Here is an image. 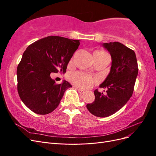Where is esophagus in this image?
Instances as JSON below:
<instances>
[{
  "label": "esophagus",
  "instance_id": "obj_1",
  "mask_svg": "<svg viewBox=\"0 0 156 156\" xmlns=\"http://www.w3.org/2000/svg\"><path fill=\"white\" fill-rule=\"evenodd\" d=\"M77 90L79 92V93H80L81 94H83L85 92V91L83 90H82V89H80V88H77Z\"/></svg>",
  "mask_w": 156,
  "mask_h": 156
}]
</instances>
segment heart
Instances as JSON below:
<instances>
[{"instance_id":"obj_1","label":"heart","mask_w":156,"mask_h":156,"mask_svg":"<svg viewBox=\"0 0 156 156\" xmlns=\"http://www.w3.org/2000/svg\"><path fill=\"white\" fill-rule=\"evenodd\" d=\"M94 56H108L107 53L103 50H96L94 52ZM68 80L73 85L83 90L91 88L96 82V79L83 72H75L69 73Z\"/></svg>"}]
</instances>
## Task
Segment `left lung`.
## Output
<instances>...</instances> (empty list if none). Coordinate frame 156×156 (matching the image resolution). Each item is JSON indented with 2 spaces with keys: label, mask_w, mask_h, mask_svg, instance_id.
Listing matches in <instances>:
<instances>
[{
  "label": "left lung",
  "mask_w": 156,
  "mask_h": 156,
  "mask_svg": "<svg viewBox=\"0 0 156 156\" xmlns=\"http://www.w3.org/2000/svg\"><path fill=\"white\" fill-rule=\"evenodd\" d=\"M103 45L112 58L110 73L100 85L106 92L95 90L94 101L87 105L90 112L101 118L113 115L126 104L133 94L139 70L133 50L117 41Z\"/></svg>",
  "instance_id": "obj_1"
}]
</instances>
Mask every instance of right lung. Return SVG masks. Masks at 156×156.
<instances>
[{"instance_id":"add662e5","label":"right lung","mask_w":156,"mask_h":156,"mask_svg":"<svg viewBox=\"0 0 156 156\" xmlns=\"http://www.w3.org/2000/svg\"><path fill=\"white\" fill-rule=\"evenodd\" d=\"M79 40L50 36L32 43L25 51L17 69V91L32 111L47 115L57 107L66 90V81L56 84L50 74L66 72Z\"/></svg>"}]
</instances>
